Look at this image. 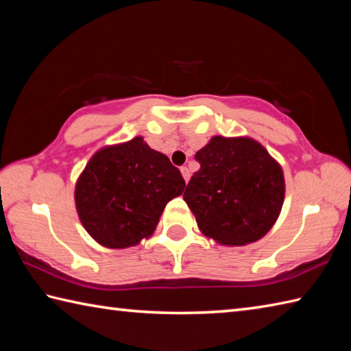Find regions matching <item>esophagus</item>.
I'll use <instances>...</instances> for the list:
<instances>
[{"instance_id": "obj_1", "label": "esophagus", "mask_w": 351, "mask_h": 351, "mask_svg": "<svg viewBox=\"0 0 351 351\" xmlns=\"http://www.w3.org/2000/svg\"><path fill=\"white\" fill-rule=\"evenodd\" d=\"M181 173H182L184 181L189 182V181H190V170L184 166V167H181Z\"/></svg>"}]
</instances>
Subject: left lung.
Returning a JSON list of instances; mask_svg holds the SVG:
<instances>
[{
	"label": "left lung",
	"instance_id": "obj_1",
	"mask_svg": "<svg viewBox=\"0 0 351 351\" xmlns=\"http://www.w3.org/2000/svg\"><path fill=\"white\" fill-rule=\"evenodd\" d=\"M195 158L200 169L184 200L200 232L221 245L261 240L279 219L285 200L279 161L249 136H214Z\"/></svg>",
	"mask_w": 351,
	"mask_h": 351
}]
</instances>
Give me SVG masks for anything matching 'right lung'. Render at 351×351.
<instances>
[{
  "label": "right lung",
  "mask_w": 351,
  "mask_h": 351,
  "mask_svg": "<svg viewBox=\"0 0 351 351\" xmlns=\"http://www.w3.org/2000/svg\"><path fill=\"white\" fill-rule=\"evenodd\" d=\"M181 171L141 136L98 149L75 182L81 225L107 249H128L155 232L169 200L182 195Z\"/></svg>",
  "instance_id": "right-lung-1"
}]
</instances>
